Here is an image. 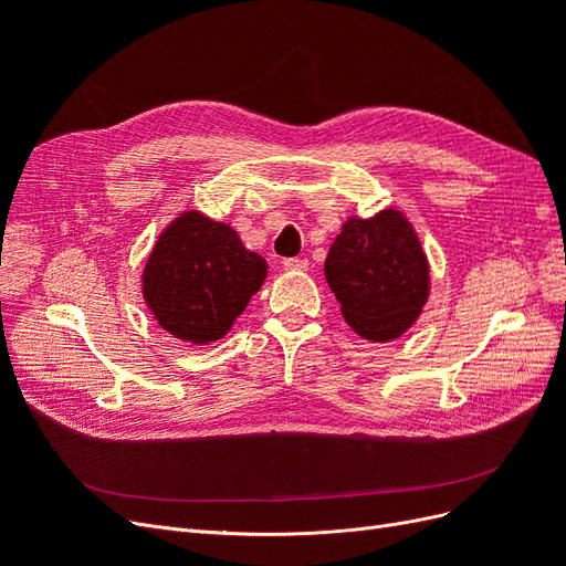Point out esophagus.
<instances>
[{
  "label": "esophagus",
  "instance_id": "1",
  "mask_svg": "<svg viewBox=\"0 0 566 566\" xmlns=\"http://www.w3.org/2000/svg\"><path fill=\"white\" fill-rule=\"evenodd\" d=\"M283 266H285V271H306L310 269V262L300 260V256H290V260L283 262Z\"/></svg>",
  "mask_w": 566,
  "mask_h": 566
}]
</instances>
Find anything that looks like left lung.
I'll return each mask as SVG.
<instances>
[{
	"instance_id": "obj_1",
	"label": "left lung",
	"mask_w": 566,
	"mask_h": 566,
	"mask_svg": "<svg viewBox=\"0 0 566 566\" xmlns=\"http://www.w3.org/2000/svg\"><path fill=\"white\" fill-rule=\"evenodd\" d=\"M325 281L354 333L391 342L413 325L430 300V260L406 212L347 217L325 256Z\"/></svg>"
}]
</instances>
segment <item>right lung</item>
<instances>
[{
  "mask_svg": "<svg viewBox=\"0 0 566 566\" xmlns=\"http://www.w3.org/2000/svg\"><path fill=\"white\" fill-rule=\"evenodd\" d=\"M266 262L227 221L191 208L160 231L142 271V297L163 331L191 345L224 337L264 285Z\"/></svg>",
  "mask_w": 566,
  "mask_h": 566,
  "instance_id": "right-lung-1",
  "label": "right lung"
}]
</instances>
